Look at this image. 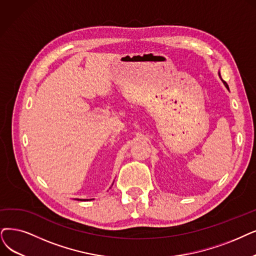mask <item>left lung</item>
<instances>
[{"instance_id":"obj_1","label":"left lung","mask_w":256,"mask_h":256,"mask_svg":"<svg viewBox=\"0 0 256 256\" xmlns=\"http://www.w3.org/2000/svg\"><path fill=\"white\" fill-rule=\"evenodd\" d=\"M218 76H220V80H222V82L224 83V87H226L228 90H229V86H228V84L226 83V82H224L222 78V76H220V71H218Z\"/></svg>"}]
</instances>
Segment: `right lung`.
I'll list each match as a JSON object with an SVG mask.
<instances>
[{
	"instance_id": "1",
	"label": "right lung",
	"mask_w": 256,
	"mask_h": 256,
	"mask_svg": "<svg viewBox=\"0 0 256 256\" xmlns=\"http://www.w3.org/2000/svg\"><path fill=\"white\" fill-rule=\"evenodd\" d=\"M112 185H114V184H112ZM76 200H82V202H84V200H80V198H76Z\"/></svg>"
}]
</instances>
